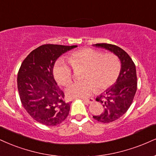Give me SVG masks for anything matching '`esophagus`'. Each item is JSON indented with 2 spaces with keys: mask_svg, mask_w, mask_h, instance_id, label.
Returning a JSON list of instances; mask_svg holds the SVG:
<instances>
[{
  "mask_svg": "<svg viewBox=\"0 0 156 156\" xmlns=\"http://www.w3.org/2000/svg\"><path fill=\"white\" fill-rule=\"evenodd\" d=\"M94 98H90V99H84V102L89 103V104H91V103L94 102Z\"/></svg>",
  "mask_w": 156,
  "mask_h": 156,
  "instance_id": "esophagus-1",
  "label": "esophagus"
}]
</instances>
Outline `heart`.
<instances>
[{
  "label": "heart",
  "mask_w": 156,
  "mask_h": 156,
  "mask_svg": "<svg viewBox=\"0 0 156 156\" xmlns=\"http://www.w3.org/2000/svg\"><path fill=\"white\" fill-rule=\"evenodd\" d=\"M68 61L59 59L56 62L53 73L58 83L67 86L73 80V70L85 67L82 78L84 80L76 82L66 90L70 98H86L91 96L97 89L104 91L115 83L121 73V64L115 54H104L102 51L84 48L70 54Z\"/></svg>",
  "instance_id": "b5f03b06"
}]
</instances>
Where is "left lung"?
Instances as JSON below:
<instances>
[{
	"label": "left lung",
	"mask_w": 156,
	"mask_h": 156,
	"mask_svg": "<svg viewBox=\"0 0 156 156\" xmlns=\"http://www.w3.org/2000/svg\"><path fill=\"white\" fill-rule=\"evenodd\" d=\"M94 46L113 52L121 62V73L115 83L96 98L97 102L102 104L104 111L93 118L102 123H110L124 115L132 105L137 89L136 67L130 56L119 46L109 44Z\"/></svg>",
	"instance_id": "obj_1"
}]
</instances>
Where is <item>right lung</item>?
<instances>
[{
	"label": "right lung",
	"instance_id": "add662e5",
	"mask_svg": "<svg viewBox=\"0 0 156 156\" xmlns=\"http://www.w3.org/2000/svg\"><path fill=\"white\" fill-rule=\"evenodd\" d=\"M77 46L44 44L22 62L17 75V88L22 106L35 121L54 126L66 119L70 103L56 83L53 68L62 54Z\"/></svg>",
	"mask_w": 156,
	"mask_h": 156
}]
</instances>
